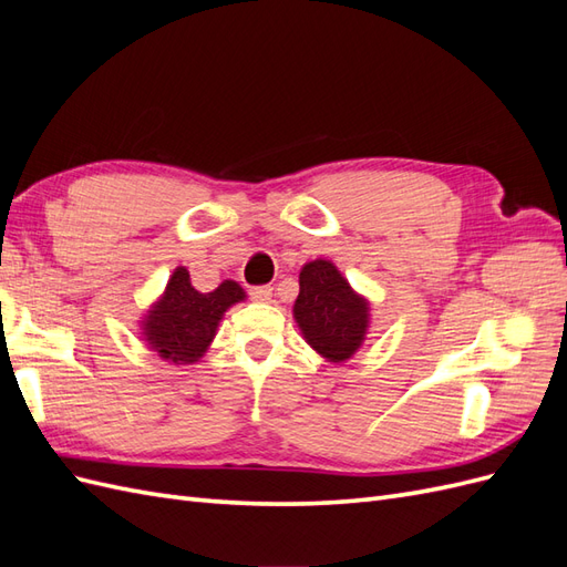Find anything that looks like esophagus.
Wrapping results in <instances>:
<instances>
[{
	"label": "esophagus",
	"instance_id": "34e87169",
	"mask_svg": "<svg viewBox=\"0 0 567 567\" xmlns=\"http://www.w3.org/2000/svg\"><path fill=\"white\" fill-rule=\"evenodd\" d=\"M271 286H252L250 290H248V296H250V300H255V302H269L271 300Z\"/></svg>",
	"mask_w": 567,
	"mask_h": 567
}]
</instances>
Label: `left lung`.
Wrapping results in <instances>:
<instances>
[{
	"label": "left lung",
	"mask_w": 567,
	"mask_h": 567,
	"mask_svg": "<svg viewBox=\"0 0 567 567\" xmlns=\"http://www.w3.org/2000/svg\"><path fill=\"white\" fill-rule=\"evenodd\" d=\"M305 340L329 362H346L364 342L369 302L359 298L329 260L307 262L293 307Z\"/></svg>",
	"instance_id": "left-lung-1"
}]
</instances>
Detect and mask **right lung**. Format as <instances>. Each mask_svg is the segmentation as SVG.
<instances>
[{"mask_svg":"<svg viewBox=\"0 0 567 567\" xmlns=\"http://www.w3.org/2000/svg\"><path fill=\"white\" fill-rule=\"evenodd\" d=\"M244 298V288L236 281L219 284L213 293H200L192 286L188 271L177 267L163 298L144 319V340L163 359L184 364L198 362L210 346L221 315Z\"/></svg>","mask_w":567,"mask_h":567,"instance_id":"1","label":"right lung"}]
</instances>
